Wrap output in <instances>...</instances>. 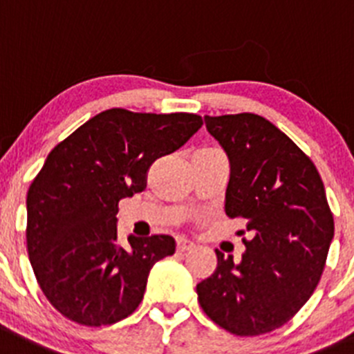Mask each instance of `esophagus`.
<instances>
[{"label":"esophagus","instance_id":"34e87169","mask_svg":"<svg viewBox=\"0 0 354 354\" xmlns=\"http://www.w3.org/2000/svg\"><path fill=\"white\" fill-rule=\"evenodd\" d=\"M194 243L192 241L185 239V237H176V250L178 252H188V250H192Z\"/></svg>","mask_w":354,"mask_h":354}]
</instances>
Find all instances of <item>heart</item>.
I'll return each mask as SVG.
<instances>
[{
    "label": "heart",
    "mask_w": 354,
    "mask_h": 354,
    "mask_svg": "<svg viewBox=\"0 0 354 354\" xmlns=\"http://www.w3.org/2000/svg\"><path fill=\"white\" fill-rule=\"evenodd\" d=\"M204 151H207V150H204Z\"/></svg>",
    "instance_id": "heart-1"
}]
</instances>
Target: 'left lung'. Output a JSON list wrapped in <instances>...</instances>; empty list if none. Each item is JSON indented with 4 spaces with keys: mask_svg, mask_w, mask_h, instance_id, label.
I'll use <instances>...</instances> for the list:
<instances>
[{
    "mask_svg": "<svg viewBox=\"0 0 354 354\" xmlns=\"http://www.w3.org/2000/svg\"><path fill=\"white\" fill-rule=\"evenodd\" d=\"M230 162L229 218H244L241 262L216 252V270L197 285L203 311L234 335L285 325L316 290L333 239V216L313 160L255 113L204 117Z\"/></svg>",
    "mask_w": 354,
    "mask_h": 354,
    "instance_id": "obj_1",
    "label": "left lung"
}]
</instances>
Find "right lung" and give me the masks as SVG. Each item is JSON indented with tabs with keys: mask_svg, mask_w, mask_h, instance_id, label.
Masks as SVG:
<instances>
[{
	"mask_svg": "<svg viewBox=\"0 0 354 354\" xmlns=\"http://www.w3.org/2000/svg\"><path fill=\"white\" fill-rule=\"evenodd\" d=\"M203 127L194 113L111 108L48 153L28 190V253L48 302L75 323L113 325L136 311L150 269L173 255L171 236L117 241L118 203L147 188L157 158Z\"/></svg>",
	"mask_w": 354,
	"mask_h": 354,
	"instance_id": "1",
	"label": "right lung"
}]
</instances>
